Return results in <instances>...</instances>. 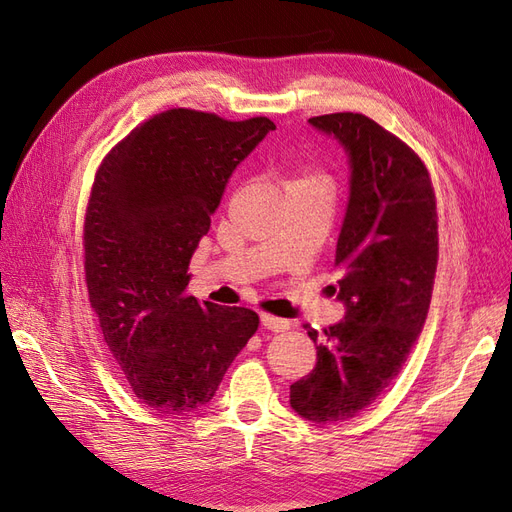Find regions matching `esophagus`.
I'll return each mask as SVG.
<instances>
[{
  "label": "esophagus",
  "mask_w": 512,
  "mask_h": 512,
  "mask_svg": "<svg viewBox=\"0 0 512 512\" xmlns=\"http://www.w3.org/2000/svg\"><path fill=\"white\" fill-rule=\"evenodd\" d=\"M260 322H262V327L273 331V333H284V331L290 329V322L288 320L271 316V314H260Z\"/></svg>",
  "instance_id": "esophagus-1"
}]
</instances>
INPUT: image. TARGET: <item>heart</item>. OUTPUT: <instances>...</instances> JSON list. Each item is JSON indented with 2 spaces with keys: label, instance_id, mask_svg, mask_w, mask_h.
<instances>
[{
  "label": "heart",
  "instance_id": "heart-1",
  "mask_svg": "<svg viewBox=\"0 0 512 512\" xmlns=\"http://www.w3.org/2000/svg\"><path fill=\"white\" fill-rule=\"evenodd\" d=\"M303 183H329V181H327V177L320 173V170L305 166V168H301L299 177H294L288 185H303Z\"/></svg>",
  "mask_w": 512,
  "mask_h": 512
}]
</instances>
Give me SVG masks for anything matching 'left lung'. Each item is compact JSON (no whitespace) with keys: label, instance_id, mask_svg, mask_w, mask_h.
I'll use <instances>...</instances> for the list:
<instances>
[{"label":"left lung","instance_id":"obj_1","mask_svg":"<svg viewBox=\"0 0 512 512\" xmlns=\"http://www.w3.org/2000/svg\"><path fill=\"white\" fill-rule=\"evenodd\" d=\"M309 123L344 145L352 168L335 252L346 316L322 333L305 324L318 361L290 386L294 412L331 425L369 408L404 367L431 303L438 211L425 162L380 123L361 113Z\"/></svg>","mask_w":512,"mask_h":512}]
</instances>
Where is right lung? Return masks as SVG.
<instances>
[{"instance_id":"right-lung-1","label":"right lung","mask_w":512,"mask_h":512,"mask_svg":"<svg viewBox=\"0 0 512 512\" xmlns=\"http://www.w3.org/2000/svg\"><path fill=\"white\" fill-rule=\"evenodd\" d=\"M271 130L267 117L170 108L96 170L83 228L89 303L134 395L160 414L211 401L258 329L252 309L198 303L185 288L232 170Z\"/></svg>"}]
</instances>
